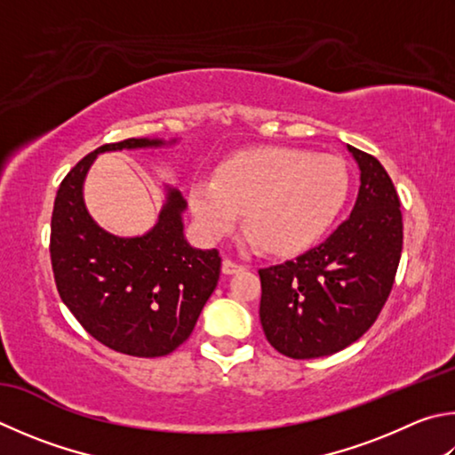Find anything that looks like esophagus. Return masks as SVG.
Instances as JSON below:
<instances>
[{
	"instance_id": "esophagus-1",
	"label": "esophagus",
	"mask_w": 455,
	"mask_h": 455,
	"mask_svg": "<svg viewBox=\"0 0 455 455\" xmlns=\"http://www.w3.org/2000/svg\"><path fill=\"white\" fill-rule=\"evenodd\" d=\"M241 270H244L243 264H238L230 259L222 260V272H225V275H236V272H241Z\"/></svg>"
}]
</instances>
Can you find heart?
<instances>
[{
	"label": "heart",
	"instance_id": "heart-1",
	"mask_svg": "<svg viewBox=\"0 0 455 455\" xmlns=\"http://www.w3.org/2000/svg\"><path fill=\"white\" fill-rule=\"evenodd\" d=\"M348 195V169L336 156L260 147L220 163L214 180L196 179L188 203L211 241L233 233L246 212V233L262 251L294 254L328 233Z\"/></svg>",
	"mask_w": 455,
	"mask_h": 455
}]
</instances>
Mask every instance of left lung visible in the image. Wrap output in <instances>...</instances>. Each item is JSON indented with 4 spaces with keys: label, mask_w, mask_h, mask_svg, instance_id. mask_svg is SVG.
Returning <instances> with one entry per match:
<instances>
[{
    "label": "left lung",
    "mask_w": 455,
    "mask_h": 455,
    "mask_svg": "<svg viewBox=\"0 0 455 455\" xmlns=\"http://www.w3.org/2000/svg\"><path fill=\"white\" fill-rule=\"evenodd\" d=\"M360 193L348 220L294 260L260 268V324L294 360L346 348L374 324L392 292L403 225L400 196L376 156L348 145Z\"/></svg>",
    "instance_id": "1"
}]
</instances>
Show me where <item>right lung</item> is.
Masks as SVG:
<instances>
[{
  "label": "right lung",
  "mask_w": 455,
  "mask_h": 455,
  "mask_svg": "<svg viewBox=\"0 0 455 455\" xmlns=\"http://www.w3.org/2000/svg\"><path fill=\"white\" fill-rule=\"evenodd\" d=\"M159 145V139H125L84 156L61 180L49 238L65 307L97 342L137 358L167 356L191 336L222 264L217 249L187 244L180 220L187 203L177 191H169L159 222L143 236L119 238L89 217L84 180L95 156Z\"/></svg>",
  "instance_id": "obj_1"
}]
</instances>
